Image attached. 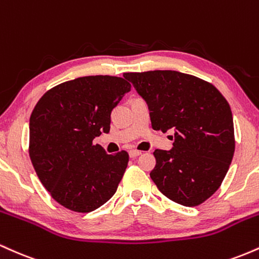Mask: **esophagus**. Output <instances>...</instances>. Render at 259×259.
I'll return each instance as SVG.
<instances>
[{"instance_id":"34e87169","label":"esophagus","mask_w":259,"mask_h":259,"mask_svg":"<svg viewBox=\"0 0 259 259\" xmlns=\"http://www.w3.org/2000/svg\"><path fill=\"white\" fill-rule=\"evenodd\" d=\"M141 154V151H138V150H132L129 151V156L132 157V158H135V157H138Z\"/></svg>"}]
</instances>
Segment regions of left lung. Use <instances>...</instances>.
<instances>
[{
  "label": "left lung",
  "instance_id": "obj_1",
  "mask_svg": "<svg viewBox=\"0 0 259 259\" xmlns=\"http://www.w3.org/2000/svg\"><path fill=\"white\" fill-rule=\"evenodd\" d=\"M147 102L154 130H174L173 148L156 150L151 179L165 197L186 207L222 185L235 151L230 106L218 89L175 70L124 73Z\"/></svg>",
  "mask_w": 259,
  "mask_h": 259
}]
</instances>
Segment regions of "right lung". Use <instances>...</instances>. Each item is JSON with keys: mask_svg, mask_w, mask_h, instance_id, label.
<instances>
[{"mask_svg": "<svg viewBox=\"0 0 259 259\" xmlns=\"http://www.w3.org/2000/svg\"><path fill=\"white\" fill-rule=\"evenodd\" d=\"M130 89L118 76H81L45 92L31 113L35 171L53 200L73 212H92L117 191L129 154H107L92 141L109 132L112 109Z\"/></svg>", "mask_w": 259, "mask_h": 259, "instance_id": "add662e5", "label": "right lung"}]
</instances>
